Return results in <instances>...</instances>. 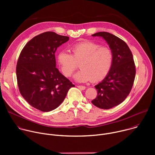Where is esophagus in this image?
<instances>
[{
    "label": "esophagus",
    "mask_w": 155,
    "mask_h": 155,
    "mask_svg": "<svg viewBox=\"0 0 155 155\" xmlns=\"http://www.w3.org/2000/svg\"><path fill=\"white\" fill-rule=\"evenodd\" d=\"M79 89H80V90H84L85 89H86V87L85 86H81V85H78V86H77Z\"/></svg>",
    "instance_id": "34e87169"
}]
</instances>
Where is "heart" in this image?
<instances>
[{
  "instance_id": "1",
  "label": "heart",
  "mask_w": 155,
  "mask_h": 155,
  "mask_svg": "<svg viewBox=\"0 0 155 155\" xmlns=\"http://www.w3.org/2000/svg\"><path fill=\"white\" fill-rule=\"evenodd\" d=\"M72 55L67 51H60L57 56L58 63L62 74L71 77L80 62L81 68L74 75L78 82H86L92 80L99 81L109 72L113 63V53L110 48L86 40L74 44L71 47Z\"/></svg>"
}]
</instances>
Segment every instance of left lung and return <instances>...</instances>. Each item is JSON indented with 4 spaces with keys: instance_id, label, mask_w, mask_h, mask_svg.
<instances>
[{
    "instance_id": "left-lung-1",
    "label": "left lung",
    "mask_w": 155,
    "mask_h": 155,
    "mask_svg": "<svg viewBox=\"0 0 155 155\" xmlns=\"http://www.w3.org/2000/svg\"><path fill=\"white\" fill-rule=\"evenodd\" d=\"M92 36L104 39L113 53L112 68L104 79L94 86L97 96L91 101L98 108L109 109L123 102L130 92L136 75L134 61L127 44L118 37L107 32Z\"/></svg>"
}]
</instances>
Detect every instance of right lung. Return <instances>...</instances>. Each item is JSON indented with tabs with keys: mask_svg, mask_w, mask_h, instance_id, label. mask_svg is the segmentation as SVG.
Segmentation results:
<instances>
[{
	"mask_svg": "<svg viewBox=\"0 0 155 155\" xmlns=\"http://www.w3.org/2000/svg\"><path fill=\"white\" fill-rule=\"evenodd\" d=\"M69 40L68 36L46 32L29 41L20 53L16 70L19 92L40 111L56 108L75 86L56 68L55 52Z\"/></svg>",
	"mask_w": 155,
	"mask_h": 155,
	"instance_id": "1",
	"label": "right lung"
}]
</instances>
